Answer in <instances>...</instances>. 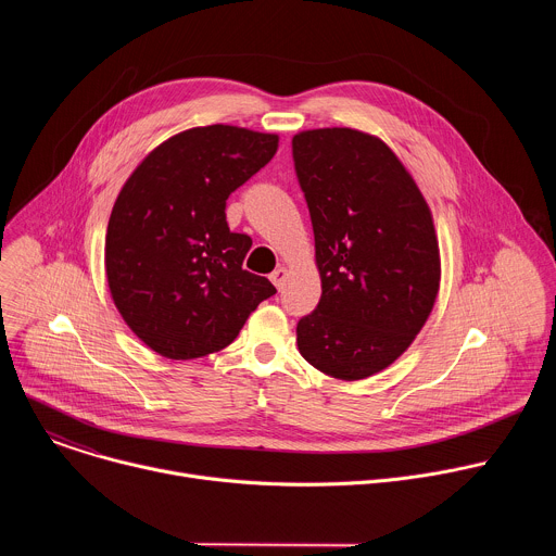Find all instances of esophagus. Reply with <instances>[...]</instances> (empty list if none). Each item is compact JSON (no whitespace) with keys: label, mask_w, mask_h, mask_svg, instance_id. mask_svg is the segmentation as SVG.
<instances>
[{"label":"esophagus","mask_w":556,"mask_h":556,"mask_svg":"<svg viewBox=\"0 0 556 556\" xmlns=\"http://www.w3.org/2000/svg\"><path fill=\"white\" fill-rule=\"evenodd\" d=\"M286 277H288V268H286V266H277V268L270 273V281H273L277 288L283 286Z\"/></svg>","instance_id":"obj_1"}]
</instances>
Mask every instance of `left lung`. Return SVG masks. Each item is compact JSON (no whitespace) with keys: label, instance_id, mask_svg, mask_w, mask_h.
Instances as JSON below:
<instances>
[{"label":"left lung","instance_id":"left-lung-1","mask_svg":"<svg viewBox=\"0 0 556 556\" xmlns=\"http://www.w3.org/2000/svg\"><path fill=\"white\" fill-rule=\"evenodd\" d=\"M314 230L321 299L296 324L301 356L319 371L361 380L403 356L440 290L431 208L387 142L352 127L292 138Z\"/></svg>","mask_w":556,"mask_h":556}]
</instances>
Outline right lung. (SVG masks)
<instances>
[{"label": "right lung", "instance_id": "1", "mask_svg": "<svg viewBox=\"0 0 556 556\" xmlns=\"http://www.w3.org/2000/svg\"><path fill=\"white\" fill-rule=\"evenodd\" d=\"M279 136L235 125L180 131L123 185L105 235L110 294L155 354L191 361L230 345L277 288L242 268L253 240L226 200L277 153Z\"/></svg>", "mask_w": 556, "mask_h": 556}]
</instances>
